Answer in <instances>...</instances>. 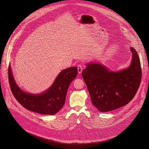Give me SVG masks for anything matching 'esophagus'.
<instances>
[{"label": "esophagus", "mask_w": 149, "mask_h": 149, "mask_svg": "<svg viewBox=\"0 0 149 149\" xmlns=\"http://www.w3.org/2000/svg\"><path fill=\"white\" fill-rule=\"evenodd\" d=\"M77 68H78V72H79V74H81V72H82V70H83V68H82L81 65H78Z\"/></svg>", "instance_id": "obj_1"}]
</instances>
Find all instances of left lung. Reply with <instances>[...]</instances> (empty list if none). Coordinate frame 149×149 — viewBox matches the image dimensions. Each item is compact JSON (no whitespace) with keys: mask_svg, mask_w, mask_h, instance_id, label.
Segmentation results:
<instances>
[{"mask_svg":"<svg viewBox=\"0 0 149 149\" xmlns=\"http://www.w3.org/2000/svg\"><path fill=\"white\" fill-rule=\"evenodd\" d=\"M129 68L112 72L100 63H90L82 72L92 103L100 112H109L128 104L134 98L141 80V68L137 52L130 48Z\"/></svg>","mask_w":149,"mask_h":149,"instance_id":"obj_1","label":"left lung"}]
</instances>
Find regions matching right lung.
I'll return each mask as SVG.
<instances>
[{"label":"right lung","instance_id":"obj_1","mask_svg":"<svg viewBox=\"0 0 149 149\" xmlns=\"http://www.w3.org/2000/svg\"><path fill=\"white\" fill-rule=\"evenodd\" d=\"M77 74V67L63 70L49 89L40 94H33L23 91L18 86L10 65L8 68L9 83L14 97L28 110L43 115H55L63 107L68 88Z\"/></svg>","mask_w":149,"mask_h":149}]
</instances>
